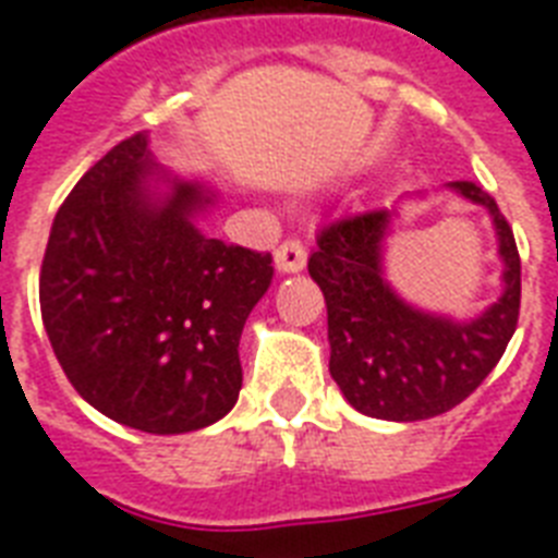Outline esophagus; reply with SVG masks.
I'll return each mask as SVG.
<instances>
[{"instance_id": "esophagus-1", "label": "esophagus", "mask_w": 558, "mask_h": 558, "mask_svg": "<svg viewBox=\"0 0 558 558\" xmlns=\"http://www.w3.org/2000/svg\"><path fill=\"white\" fill-rule=\"evenodd\" d=\"M275 266L283 275H295V271H304L306 266V248L301 240H287V243L278 245L275 252Z\"/></svg>"}]
</instances>
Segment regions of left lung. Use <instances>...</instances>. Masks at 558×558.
<instances>
[{
  "label": "left lung",
  "instance_id": "1",
  "mask_svg": "<svg viewBox=\"0 0 558 558\" xmlns=\"http://www.w3.org/2000/svg\"><path fill=\"white\" fill-rule=\"evenodd\" d=\"M484 205L498 234L504 292L472 322L423 313L390 289L381 248L393 210H367L322 228L310 275L327 301L330 373L350 405L376 420L414 423L460 405L510 344L521 306V260L510 222L475 182H451Z\"/></svg>",
  "mask_w": 558,
  "mask_h": 558
}]
</instances>
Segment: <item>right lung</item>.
<instances>
[{"label":"right lung","instance_id":"obj_1","mask_svg":"<svg viewBox=\"0 0 558 558\" xmlns=\"http://www.w3.org/2000/svg\"><path fill=\"white\" fill-rule=\"evenodd\" d=\"M214 199L156 168L135 133L83 173L48 234L39 310L57 362L92 408L138 432L205 428L243 388L236 348L275 269L271 254L202 234Z\"/></svg>","mask_w":558,"mask_h":558}]
</instances>
